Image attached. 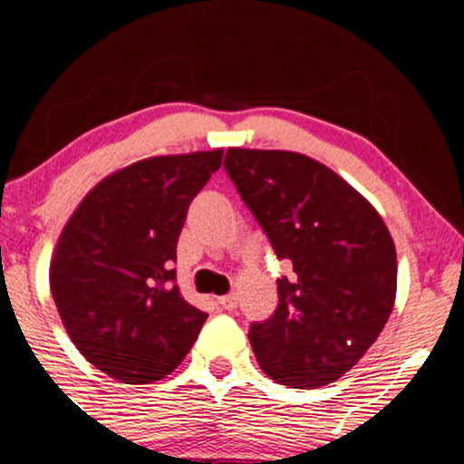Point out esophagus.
Masks as SVG:
<instances>
[{"label":"esophagus","instance_id":"esophagus-1","mask_svg":"<svg viewBox=\"0 0 464 464\" xmlns=\"http://www.w3.org/2000/svg\"><path fill=\"white\" fill-rule=\"evenodd\" d=\"M218 305H220L222 310H227V312L236 310V307H237V296H236V295H227V296H220V299H218Z\"/></svg>","mask_w":464,"mask_h":464}]
</instances>
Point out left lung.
<instances>
[{"label": "left lung", "mask_w": 464, "mask_h": 464, "mask_svg": "<svg viewBox=\"0 0 464 464\" xmlns=\"http://www.w3.org/2000/svg\"><path fill=\"white\" fill-rule=\"evenodd\" d=\"M225 169L295 276L279 305L250 324L270 380L318 388L343 377L382 334L395 305V242L364 196L299 152L228 148Z\"/></svg>", "instance_id": "1"}]
</instances>
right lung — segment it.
I'll list each match as a JSON object with an SVG mask.
<instances>
[{
	"label": "right lung",
	"mask_w": 464,
	"mask_h": 464,
	"mask_svg": "<svg viewBox=\"0 0 464 464\" xmlns=\"http://www.w3.org/2000/svg\"><path fill=\"white\" fill-rule=\"evenodd\" d=\"M222 150L143 159L84 196L50 266L56 310L76 349L124 384H152L189 353L207 314L180 295L177 242L189 202Z\"/></svg>",
	"instance_id": "1"
}]
</instances>
